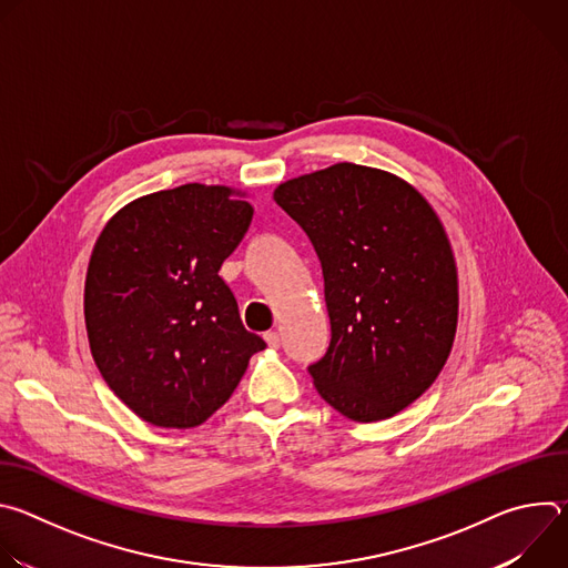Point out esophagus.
<instances>
[{
  "label": "esophagus",
  "instance_id": "34e87169",
  "mask_svg": "<svg viewBox=\"0 0 568 568\" xmlns=\"http://www.w3.org/2000/svg\"><path fill=\"white\" fill-rule=\"evenodd\" d=\"M265 342L270 348H278L281 346V335L278 333H265Z\"/></svg>",
  "mask_w": 568,
  "mask_h": 568
}]
</instances>
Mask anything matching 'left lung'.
I'll use <instances>...</instances> for the list:
<instances>
[{
	"label": "left lung",
	"instance_id": "8db88e82",
	"mask_svg": "<svg viewBox=\"0 0 568 568\" xmlns=\"http://www.w3.org/2000/svg\"><path fill=\"white\" fill-rule=\"evenodd\" d=\"M276 204L312 240L331 346L307 371L355 423L393 418L443 371L456 337V261L432 204L402 178L342 161L283 182Z\"/></svg>",
	"mask_w": 568,
	"mask_h": 568
}]
</instances>
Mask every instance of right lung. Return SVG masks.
<instances>
[{
	"label": "right lung",
	"mask_w": 568,
	"mask_h": 568,
	"mask_svg": "<svg viewBox=\"0 0 568 568\" xmlns=\"http://www.w3.org/2000/svg\"><path fill=\"white\" fill-rule=\"evenodd\" d=\"M229 186L143 195L101 231L85 278L92 357L141 420L191 429L231 397L267 344L240 321L220 278L254 209Z\"/></svg>",
	"instance_id": "1"
}]
</instances>
